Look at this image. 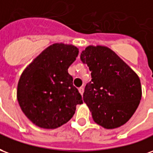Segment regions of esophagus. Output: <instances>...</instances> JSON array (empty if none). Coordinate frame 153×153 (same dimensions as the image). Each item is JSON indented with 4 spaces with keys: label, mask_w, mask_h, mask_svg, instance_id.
<instances>
[{
    "label": "esophagus",
    "mask_w": 153,
    "mask_h": 153,
    "mask_svg": "<svg viewBox=\"0 0 153 153\" xmlns=\"http://www.w3.org/2000/svg\"><path fill=\"white\" fill-rule=\"evenodd\" d=\"M78 90H79L80 94H81V95H82V94H83V92H84V89H83L82 87H81V88H79V89H78Z\"/></svg>",
    "instance_id": "esophagus-1"
}]
</instances>
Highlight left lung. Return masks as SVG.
Here are the masks:
<instances>
[{"instance_id":"obj_1","label":"left lung","mask_w":153,"mask_h":153,"mask_svg":"<svg viewBox=\"0 0 153 153\" xmlns=\"http://www.w3.org/2000/svg\"><path fill=\"white\" fill-rule=\"evenodd\" d=\"M91 72L83 100L95 123L105 129L123 126L133 116L142 97L139 76L107 46L89 45L81 53Z\"/></svg>"}]
</instances>
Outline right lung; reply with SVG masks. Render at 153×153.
I'll return each mask as SVG.
<instances>
[{"label": "right lung", "instance_id": "1", "mask_svg": "<svg viewBox=\"0 0 153 153\" xmlns=\"http://www.w3.org/2000/svg\"><path fill=\"white\" fill-rule=\"evenodd\" d=\"M79 50L72 45H50L27 66L18 83L17 100L32 123L55 129L73 117L77 104L83 103L68 69Z\"/></svg>", "mask_w": 153, "mask_h": 153}]
</instances>
